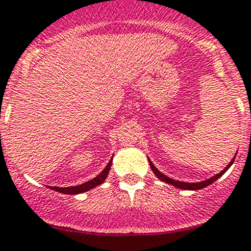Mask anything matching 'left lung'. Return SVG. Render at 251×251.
<instances>
[{"instance_id": "8db88e82", "label": "left lung", "mask_w": 251, "mask_h": 251, "mask_svg": "<svg viewBox=\"0 0 251 251\" xmlns=\"http://www.w3.org/2000/svg\"><path fill=\"white\" fill-rule=\"evenodd\" d=\"M233 161H234V159H232V160H231V162L228 163V165L226 166V167L224 168V170L221 171L220 173L215 174V176H212V178L205 179V180L201 181V183H184V181L174 180V179L170 178V176H165V174L161 173L160 171L157 170V168L155 167L154 165H152V162H151V161H150V160H149V163H150V167H151L152 172L155 173V176H156L157 178L160 179V180L165 181V183H167V184H171V185H173V186H176V188H178V189H184V190H200V189L205 188V186L210 185V184L214 183L215 180H218V179L220 178V176H223V174L225 173L226 171H227L228 168L231 167V165H232V163H233Z\"/></svg>"}]
</instances>
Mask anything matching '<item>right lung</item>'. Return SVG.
<instances>
[{
    "instance_id": "1",
    "label": "right lung",
    "mask_w": 251,
    "mask_h": 251,
    "mask_svg": "<svg viewBox=\"0 0 251 251\" xmlns=\"http://www.w3.org/2000/svg\"><path fill=\"white\" fill-rule=\"evenodd\" d=\"M110 166H112V159H110L109 162H108V165L105 166L104 170L102 171L99 176H95V178L91 179V180L86 181V183L81 184V185L71 186V188H59V186H49V188L51 190H55V191H57V192H61V194H67V195H77V194H81V192L89 191V190L95 188V186H97V185H100V184L103 183V181L105 180V178H107L108 173H109Z\"/></svg>"
}]
</instances>
